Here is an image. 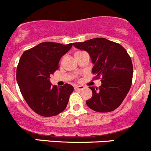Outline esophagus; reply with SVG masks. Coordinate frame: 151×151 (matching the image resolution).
<instances>
[{
	"label": "esophagus",
	"mask_w": 151,
	"mask_h": 151,
	"mask_svg": "<svg viewBox=\"0 0 151 151\" xmlns=\"http://www.w3.org/2000/svg\"><path fill=\"white\" fill-rule=\"evenodd\" d=\"M83 88H84V87L82 85H75V89L76 90H82Z\"/></svg>",
	"instance_id": "obj_1"
}]
</instances>
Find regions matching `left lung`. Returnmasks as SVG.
Masks as SVG:
<instances>
[{"mask_svg": "<svg viewBox=\"0 0 151 151\" xmlns=\"http://www.w3.org/2000/svg\"><path fill=\"white\" fill-rule=\"evenodd\" d=\"M77 49L89 53L94 64V78H101L99 88L90 87L93 96L86 104L92 110L107 113L122 103L130 90L133 79V64L125 49L119 44L104 38L73 43Z\"/></svg>", "mask_w": 151, "mask_h": 151, "instance_id": "8db88e82", "label": "left lung"}]
</instances>
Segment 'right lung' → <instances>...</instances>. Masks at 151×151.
Segmentation results:
<instances>
[{
    "label": "right lung",
    "instance_id": "right-lung-1",
    "mask_svg": "<svg viewBox=\"0 0 151 151\" xmlns=\"http://www.w3.org/2000/svg\"><path fill=\"white\" fill-rule=\"evenodd\" d=\"M73 44L43 42L26 50L17 67L16 79L29 107L40 116L50 117L59 114L67 107L73 87L52 85L50 75L58 69L61 57Z\"/></svg>",
    "mask_w": 151,
    "mask_h": 151
}]
</instances>
